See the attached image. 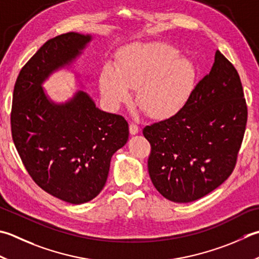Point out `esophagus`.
I'll list each match as a JSON object with an SVG mask.
<instances>
[{"mask_svg":"<svg viewBox=\"0 0 259 259\" xmlns=\"http://www.w3.org/2000/svg\"><path fill=\"white\" fill-rule=\"evenodd\" d=\"M129 130L131 135H137L139 133V126L137 125L136 123H130L129 125Z\"/></svg>","mask_w":259,"mask_h":259,"instance_id":"esophagus-1","label":"esophagus"}]
</instances>
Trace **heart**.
<instances>
[{
  "instance_id": "obj_1",
  "label": "heart",
  "mask_w": 259,
  "mask_h": 259,
  "mask_svg": "<svg viewBox=\"0 0 259 259\" xmlns=\"http://www.w3.org/2000/svg\"><path fill=\"white\" fill-rule=\"evenodd\" d=\"M196 72L189 59L179 57L166 44L136 46L123 53L116 69L105 66L100 75V89L113 108L128 103L131 91L153 119L165 120L184 108L193 92Z\"/></svg>"
}]
</instances>
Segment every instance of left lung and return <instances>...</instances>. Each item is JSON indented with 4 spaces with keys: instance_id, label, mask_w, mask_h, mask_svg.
<instances>
[{
    "instance_id": "obj_1",
    "label": "left lung",
    "mask_w": 259,
    "mask_h": 259,
    "mask_svg": "<svg viewBox=\"0 0 259 259\" xmlns=\"http://www.w3.org/2000/svg\"><path fill=\"white\" fill-rule=\"evenodd\" d=\"M247 104L239 74L219 50L179 113L144 128L150 180L177 203L201 199L234 170L244 139Z\"/></svg>"
}]
</instances>
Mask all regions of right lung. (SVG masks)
<instances>
[{
  "label": "right lung",
  "instance_id": "add662e5",
  "mask_svg": "<svg viewBox=\"0 0 259 259\" xmlns=\"http://www.w3.org/2000/svg\"><path fill=\"white\" fill-rule=\"evenodd\" d=\"M91 39L68 32L48 40L20 70L13 91L12 138L25 169L44 191L72 204L99 195L111 157L129 138L123 116L101 111L83 91L57 104L42 89Z\"/></svg>",
  "mask_w": 259,
  "mask_h": 259
}]
</instances>
